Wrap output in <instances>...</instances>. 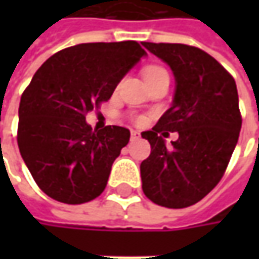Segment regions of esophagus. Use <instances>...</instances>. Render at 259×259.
<instances>
[{
  "mask_svg": "<svg viewBox=\"0 0 259 259\" xmlns=\"http://www.w3.org/2000/svg\"><path fill=\"white\" fill-rule=\"evenodd\" d=\"M140 137H141L140 131H135V130H133V131H131V141H137Z\"/></svg>",
  "mask_w": 259,
  "mask_h": 259,
  "instance_id": "1",
  "label": "esophagus"
}]
</instances>
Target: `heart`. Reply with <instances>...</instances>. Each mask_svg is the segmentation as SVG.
<instances>
[{
	"mask_svg": "<svg viewBox=\"0 0 259 259\" xmlns=\"http://www.w3.org/2000/svg\"><path fill=\"white\" fill-rule=\"evenodd\" d=\"M160 73H167L164 69H161V67H155V66H153V67H148L147 70H145L144 76H151V75H160Z\"/></svg>",
	"mask_w": 259,
	"mask_h": 259,
	"instance_id": "obj_1",
	"label": "heart"
}]
</instances>
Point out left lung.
Segmentation results:
<instances>
[{
  "label": "left lung",
  "instance_id": "left-lung-1",
  "mask_svg": "<svg viewBox=\"0 0 259 259\" xmlns=\"http://www.w3.org/2000/svg\"><path fill=\"white\" fill-rule=\"evenodd\" d=\"M170 66L176 88L171 106L143 138L151 154L141 170L143 192L155 204L182 209L202 200L222 179L241 131L234 77L218 60L192 46L143 43ZM179 132L170 147L164 138Z\"/></svg>",
  "mask_w": 259,
  "mask_h": 259
}]
</instances>
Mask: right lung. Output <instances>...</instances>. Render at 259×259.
Here are the masks:
<instances>
[{"mask_svg": "<svg viewBox=\"0 0 259 259\" xmlns=\"http://www.w3.org/2000/svg\"><path fill=\"white\" fill-rule=\"evenodd\" d=\"M147 53L137 41L83 43L49 57L27 86L18 108V148L37 186L67 204L104 192L130 130L96 131L86 114L108 101Z\"/></svg>", "mask_w": 259, "mask_h": 259, "instance_id": "right-lung-1", "label": "right lung"}]
</instances>
